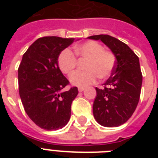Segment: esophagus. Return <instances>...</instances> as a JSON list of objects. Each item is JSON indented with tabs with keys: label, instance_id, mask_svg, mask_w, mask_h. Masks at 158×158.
Here are the masks:
<instances>
[{
	"label": "esophagus",
	"instance_id": "esophagus-1",
	"mask_svg": "<svg viewBox=\"0 0 158 158\" xmlns=\"http://www.w3.org/2000/svg\"><path fill=\"white\" fill-rule=\"evenodd\" d=\"M84 88H79V89H78V90H79V92H83V91H84Z\"/></svg>",
	"mask_w": 158,
	"mask_h": 158
}]
</instances>
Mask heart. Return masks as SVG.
<instances>
[{
	"label": "heart",
	"mask_w": 158,
	"mask_h": 158,
	"mask_svg": "<svg viewBox=\"0 0 158 158\" xmlns=\"http://www.w3.org/2000/svg\"><path fill=\"white\" fill-rule=\"evenodd\" d=\"M74 54L79 59L86 60L84 69L85 71L76 72L70 76L69 82L72 85L84 88L94 84L98 76L106 79L110 75L114 69L115 57L112 52L104 50L100 43L89 41L74 46ZM74 54L69 49H64L60 53L57 63L60 71L64 74L70 75L74 72L77 60Z\"/></svg>",
	"instance_id": "obj_1"
}]
</instances>
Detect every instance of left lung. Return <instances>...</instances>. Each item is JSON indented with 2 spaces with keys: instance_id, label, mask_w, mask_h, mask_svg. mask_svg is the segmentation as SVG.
I'll return each instance as SVG.
<instances>
[{
  "instance_id": "8db88e82",
  "label": "left lung",
  "mask_w": 158,
  "mask_h": 158,
  "mask_svg": "<svg viewBox=\"0 0 158 158\" xmlns=\"http://www.w3.org/2000/svg\"><path fill=\"white\" fill-rule=\"evenodd\" d=\"M88 38L102 41L116 59L103 89L96 88L93 112L101 125L117 127L131 117L139 101L143 82L139 60L125 43L111 36L101 34Z\"/></svg>"
}]
</instances>
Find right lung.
Listing matches in <instances>:
<instances>
[{"label": "right lung", "instance_id": "1", "mask_svg": "<svg viewBox=\"0 0 158 158\" xmlns=\"http://www.w3.org/2000/svg\"><path fill=\"white\" fill-rule=\"evenodd\" d=\"M74 38L43 37L37 39L23 54L18 69L19 96L27 115L47 130H57L70 118L71 104L78 95L74 87L63 91L69 81L59 69L60 53Z\"/></svg>", "mask_w": 158, "mask_h": 158}]
</instances>
